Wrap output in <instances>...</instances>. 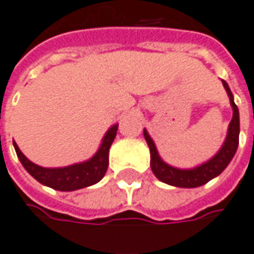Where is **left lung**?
<instances>
[{
  "label": "left lung",
  "instance_id": "left-lung-1",
  "mask_svg": "<svg viewBox=\"0 0 254 254\" xmlns=\"http://www.w3.org/2000/svg\"><path fill=\"white\" fill-rule=\"evenodd\" d=\"M223 87L228 92V97L231 101L232 111H233V117H232L231 124L228 127V133L225 137V142L221 146V149L216 152L214 157H211L205 163L199 164L197 167L192 169H179V167H173L170 164L163 160L160 154L157 152V147L154 144L153 139L150 137L149 132L143 129V136L147 142V146L150 149V167L153 174L157 179L174 187L181 188H195L199 186H204L208 181H211L215 177H218L222 173L228 164L231 163L233 156L238 150V144H239V110L233 101V94L226 81L222 80Z\"/></svg>",
  "mask_w": 254,
  "mask_h": 254
}]
</instances>
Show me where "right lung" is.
Wrapping results in <instances>:
<instances>
[{
    "instance_id": "right-lung-1",
    "label": "right lung",
    "mask_w": 254,
    "mask_h": 254,
    "mask_svg": "<svg viewBox=\"0 0 254 254\" xmlns=\"http://www.w3.org/2000/svg\"><path fill=\"white\" fill-rule=\"evenodd\" d=\"M118 130V124L112 125L107 130L101 140L100 147L91 159L81 163H74L66 167H42L32 163L25 154L19 150L18 144L13 142V147L19 162L22 163L25 170L31 174L40 184L57 190V191H75L80 188L90 187L97 184L107 173L108 169V153L110 147Z\"/></svg>"
}]
</instances>
